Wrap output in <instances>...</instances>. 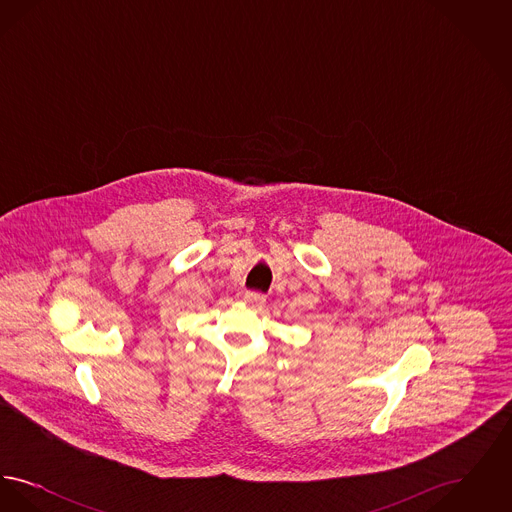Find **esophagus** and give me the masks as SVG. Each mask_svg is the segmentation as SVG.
Instances as JSON below:
<instances>
[{"instance_id":"1","label":"esophagus","mask_w":512,"mask_h":512,"mask_svg":"<svg viewBox=\"0 0 512 512\" xmlns=\"http://www.w3.org/2000/svg\"><path fill=\"white\" fill-rule=\"evenodd\" d=\"M265 295H261V293L255 292H247L244 295V303L245 305H249L251 309H261V307H265Z\"/></svg>"}]
</instances>
